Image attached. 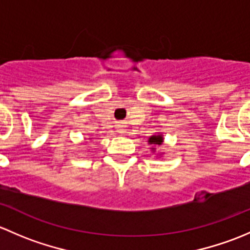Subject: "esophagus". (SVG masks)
<instances>
[{
  "label": "esophagus",
  "instance_id": "34e87169",
  "mask_svg": "<svg viewBox=\"0 0 250 250\" xmlns=\"http://www.w3.org/2000/svg\"><path fill=\"white\" fill-rule=\"evenodd\" d=\"M127 132V127H125V123H118L117 125V133L118 134H125Z\"/></svg>",
  "mask_w": 250,
  "mask_h": 250
}]
</instances>
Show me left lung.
<instances>
[{
    "label": "left lung",
    "instance_id": "1",
    "mask_svg": "<svg viewBox=\"0 0 250 250\" xmlns=\"http://www.w3.org/2000/svg\"><path fill=\"white\" fill-rule=\"evenodd\" d=\"M163 140H165V138H163L162 133H157V134H155V135H151V137L148 138V140H147L148 145H152V147H151V151H152V152H155L156 146L162 145ZM160 155H162V153H160Z\"/></svg>",
    "mask_w": 250,
    "mask_h": 250
}]
</instances>
